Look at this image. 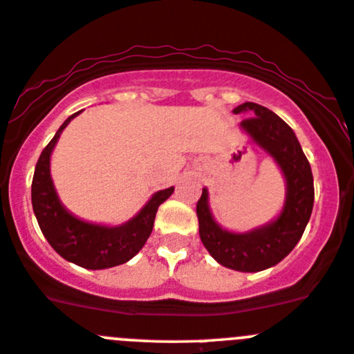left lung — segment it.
Returning <instances> with one entry per match:
<instances>
[{"instance_id": "obj_1", "label": "left lung", "mask_w": 354, "mask_h": 354, "mask_svg": "<svg viewBox=\"0 0 354 354\" xmlns=\"http://www.w3.org/2000/svg\"><path fill=\"white\" fill-rule=\"evenodd\" d=\"M235 114H249L240 126L276 160L286 178V201L272 223L249 233H232L218 227L207 206V189L196 204L201 242L221 266L257 272L283 261L304 235L313 207V176L293 129L269 109L245 102Z\"/></svg>"}]
</instances>
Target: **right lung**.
Listing matches in <instances>:
<instances>
[{"instance_id": "obj_1", "label": "right lung", "mask_w": 354, "mask_h": 354, "mask_svg": "<svg viewBox=\"0 0 354 354\" xmlns=\"http://www.w3.org/2000/svg\"><path fill=\"white\" fill-rule=\"evenodd\" d=\"M78 114L69 115L39 156L32 178V207L44 236L61 257L85 269L114 268L133 259L143 249L151 235L158 206L170 198L174 187L156 192L133 220L121 227L88 223L73 216L57 199L49 162L63 129Z\"/></svg>"}]
</instances>
